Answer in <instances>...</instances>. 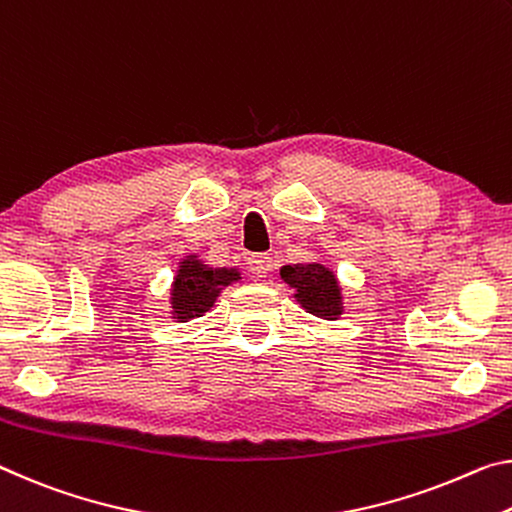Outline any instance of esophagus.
I'll use <instances>...</instances> for the list:
<instances>
[{"mask_svg":"<svg viewBox=\"0 0 512 512\" xmlns=\"http://www.w3.org/2000/svg\"><path fill=\"white\" fill-rule=\"evenodd\" d=\"M271 266H273V259L264 253L248 257V271L255 273L257 278H266V275L271 273Z\"/></svg>","mask_w":512,"mask_h":512,"instance_id":"34e87169","label":"esophagus"}]
</instances>
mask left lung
Instances as JSON below:
<instances>
[{"instance_id":"left-lung-1","label":"left lung","mask_w":512,"mask_h":512,"mask_svg":"<svg viewBox=\"0 0 512 512\" xmlns=\"http://www.w3.org/2000/svg\"><path fill=\"white\" fill-rule=\"evenodd\" d=\"M280 278L296 291L294 298L305 312L328 321H335L339 314H344L342 287L328 266L319 262L289 264L280 269Z\"/></svg>"}]
</instances>
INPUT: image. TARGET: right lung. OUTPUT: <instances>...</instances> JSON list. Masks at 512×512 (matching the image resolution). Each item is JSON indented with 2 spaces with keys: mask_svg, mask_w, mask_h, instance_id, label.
I'll return each instance as SVG.
<instances>
[{
  "mask_svg": "<svg viewBox=\"0 0 512 512\" xmlns=\"http://www.w3.org/2000/svg\"><path fill=\"white\" fill-rule=\"evenodd\" d=\"M237 280H241L239 269H216L198 255H186L170 287V314L182 323L202 316L214 307L221 291Z\"/></svg>",
  "mask_w": 512,
  "mask_h": 512,
  "instance_id": "right-lung-1",
  "label": "right lung"
}]
</instances>
